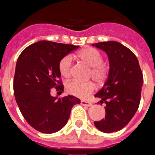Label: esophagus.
I'll return each mask as SVG.
<instances>
[{
  "label": "esophagus",
  "instance_id": "34e87169",
  "mask_svg": "<svg viewBox=\"0 0 155 155\" xmlns=\"http://www.w3.org/2000/svg\"><path fill=\"white\" fill-rule=\"evenodd\" d=\"M81 104L82 105H86V106H91L92 105L91 102H88V101H84V100H81Z\"/></svg>",
  "mask_w": 155,
  "mask_h": 155
}]
</instances>
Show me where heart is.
Masks as SVG:
<instances>
[{"mask_svg":"<svg viewBox=\"0 0 155 155\" xmlns=\"http://www.w3.org/2000/svg\"><path fill=\"white\" fill-rule=\"evenodd\" d=\"M77 57L91 67V76L98 84H102L107 79L109 68L103 64V57L97 50L91 47L83 49L77 53ZM72 57L67 55L63 57L59 63V71L64 78H69L71 74ZM67 91L78 98H86L94 89V84L91 81H81L72 80L66 84Z\"/></svg>","mask_w":155,"mask_h":155,"instance_id":"heart-1","label":"heart"}]
</instances>
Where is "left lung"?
I'll list each match as a JSON object with an SVG mask.
<instances>
[{
    "mask_svg": "<svg viewBox=\"0 0 155 155\" xmlns=\"http://www.w3.org/2000/svg\"><path fill=\"white\" fill-rule=\"evenodd\" d=\"M92 46L105 51L109 61L107 80L94 94L100 99L98 104H105V116L94 124L102 132H116L125 127L137 111L143 74L136 56L120 42L108 41Z\"/></svg>",
    "mask_w": 155,
    "mask_h": 155,
    "instance_id": "left-lung-1",
    "label": "left lung"
}]
</instances>
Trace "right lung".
I'll return each mask as SVG.
<instances>
[{
	"label": "right lung",
	"mask_w": 155,
	"mask_h": 155,
	"mask_svg": "<svg viewBox=\"0 0 155 155\" xmlns=\"http://www.w3.org/2000/svg\"><path fill=\"white\" fill-rule=\"evenodd\" d=\"M79 46L42 40L25 48L18 58L14 93L27 123L43 134L59 131L67 124L72 107L81 100L73 95L61 98L50 94L55 87L62 93L59 63Z\"/></svg>",
	"instance_id": "right-lung-1"
}]
</instances>
